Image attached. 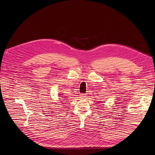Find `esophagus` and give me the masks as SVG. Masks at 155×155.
Masks as SVG:
<instances>
[{
	"label": "esophagus",
	"mask_w": 155,
	"mask_h": 155,
	"mask_svg": "<svg viewBox=\"0 0 155 155\" xmlns=\"http://www.w3.org/2000/svg\"><path fill=\"white\" fill-rule=\"evenodd\" d=\"M86 97H87V96H86L85 94H80V97L81 98V100H84V99H85Z\"/></svg>",
	"instance_id": "1"
}]
</instances>
